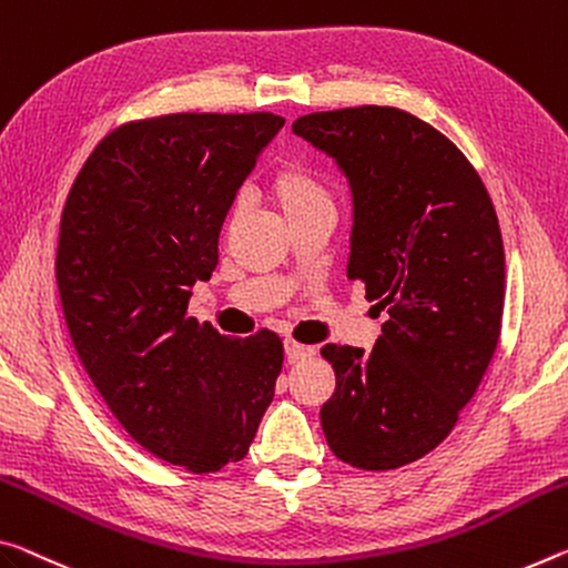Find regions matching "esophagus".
I'll use <instances>...</instances> for the list:
<instances>
[{"label":"esophagus","mask_w":568,"mask_h":568,"mask_svg":"<svg viewBox=\"0 0 568 568\" xmlns=\"http://www.w3.org/2000/svg\"><path fill=\"white\" fill-rule=\"evenodd\" d=\"M313 354H316V348H313V346L298 344V341H293V338L285 341V356H287V362H301V358H311Z\"/></svg>","instance_id":"esophagus-1"}]
</instances>
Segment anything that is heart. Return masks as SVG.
Listing matches in <instances>:
<instances>
[{"label":"heart","mask_w":568,"mask_h":568,"mask_svg":"<svg viewBox=\"0 0 568 568\" xmlns=\"http://www.w3.org/2000/svg\"><path fill=\"white\" fill-rule=\"evenodd\" d=\"M267 192L291 224L308 217V214L333 210V196L326 182L313 174V171L295 164V161H285V164L273 171L267 182ZM237 212L240 204H235V210H232V217Z\"/></svg>","instance_id":"heart-1"}]
</instances>
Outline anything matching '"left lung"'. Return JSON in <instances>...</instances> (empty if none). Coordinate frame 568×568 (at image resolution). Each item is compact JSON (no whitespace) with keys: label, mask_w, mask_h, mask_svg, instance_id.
I'll list each match as a JSON object with an SVG mask.
<instances>
[{"label":"left lung","mask_w":568,"mask_h":568,"mask_svg":"<svg viewBox=\"0 0 568 568\" xmlns=\"http://www.w3.org/2000/svg\"><path fill=\"white\" fill-rule=\"evenodd\" d=\"M354 194L348 281L389 318L374 348L328 344L321 427L338 460L394 470L432 453L475 397L500 338L506 255L478 171L435 125L392 105L301 115Z\"/></svg>","instance_id":"obj_1"}]
</instances>
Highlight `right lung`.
<instances>
[{"mask_svg": "<svg viewBox=\"0 0 568 568\" xmlns=\"http://www.w3.org/2000/svg\"><path fill=\"white\" fill-rule=\"evenodd\" d=\"M285 119L169 113L98 143L60 220L58 291L90 382L123 429L171 465L217 473L247 455L283 341L222 336L189 316L217 267L237 189Z\"/></svg>", "mask_w": 568, "mask_h": 568, "instance_id": "add662e5", "label": "right lung"}]
</instances>
